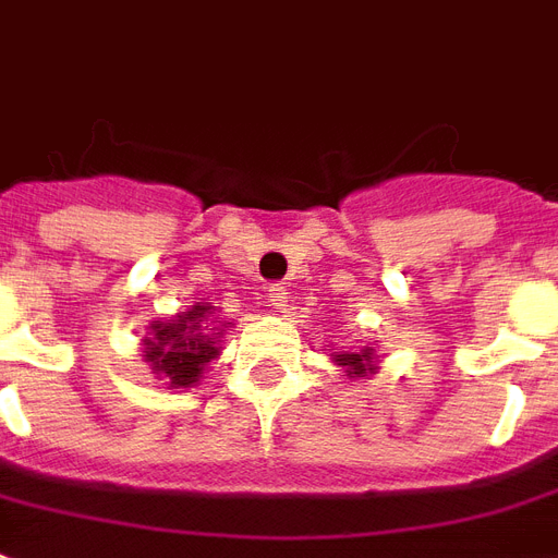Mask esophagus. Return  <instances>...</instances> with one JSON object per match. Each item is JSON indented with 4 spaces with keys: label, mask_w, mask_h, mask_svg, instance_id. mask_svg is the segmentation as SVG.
<instances>
[{
    "label": "esophagus",
    "mask_w": 558,
    "mask_h": 558,
    "mask_svg": "<svg viewBox=\"0 0 558 558\" xmlns=\"http://www.w3.org/2000/svg\"><path fill=\"white\" fill-rule=\"evenodd\" d=\"M287 295L289 292L280 287V283H269V287H266V301H269V307H275L278 313L287 310Z\"/></svg>",
    "instance_id": "1"
}]
</instances>
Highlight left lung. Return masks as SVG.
<instances>
[{
    "label": "left lung",
    "mask_w": 558,
    "mask_h": 558,
    "mask_svg": "<svg viewBox=\"0 0 558 558\" xmlns=\"http://www.w3.org/2000/svg\"><path fill=\"white\" fill-rule=\"evenodd\" d=\"M336 365H345L348 377H368L374 374V348H363L356 354H333Z\"/></svg>",
    "instance_id": "1"
}]
</instances>
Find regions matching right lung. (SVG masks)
<instances>
[{"label": "right lung", "mask_w": 558, "mask_h": 558, "mask_svg": "<svg viewBox=\"0 0 558 558\" xmlns=\"http://www.w3.org/2000/svg\"><path fill=\"white\" fill-rule=\"evenodd\" d=\"M213 307L195 304L186 313H178L169 322H155L151 336L143 339V356L151 372L160 374L166 386L186 389L198 383L207 363L219 354V336L207 333ZM213 330V327H210Z\"/></svg>", "instance_id": "add662e5"}]
</instances>
